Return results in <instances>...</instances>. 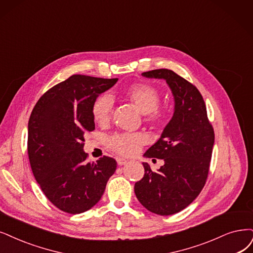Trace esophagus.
Instances as JSON below:
<instances>
[{
  "label": "esophagus",
  "instance_id": "1",
  "mask_svg": "<svg viewBox=\"0 0 253 253\" xmlns=\"http://www.w3.org/2000/svg\"><path fill=\"white\" fill-rule=\"evenodd\" d=\"M117 163H118V165H119V166H124V165H126V164L128 163V161H126L125 158L118 157V158H117Z\"/></svg>",
  "mask_w": 253,
  "mask_h": 253
}]
</instances>
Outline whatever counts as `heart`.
Here are the masks:
<instances>
[{
	"label": "heart",
	"instance_id": "heart-1",
	"mask_svg": "<svg viewBox=\"0 0 253 253\" xmlns=\"http://www.w3.org/2000/svg\"><path fill=\"white\" fill-rule=\"evenodd\" d=\"M127 99L142 112L146 115V121L150 123H161L165 118L162 110H158V104L161 101V95L154 86L146 83H138L130 86L126 90ZM114 100L104 93L99 96L92 104V117L99 125H106L109 123ZM147 142L143 133H120L111 136L108 141L109 147L117 153L130 156L137 153L142 145Z\"/></svg>",
	"mask_w": 253,
	"mask_h": 253
}]
</instances>
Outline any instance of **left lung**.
Wrapping results in <instances>:
<instances>
[{
  "instance_id": "1",
  "label": "left lung",
  "mask_w": 253,
  "mask_h": 253,
  "mask_svg": "<svg viewBox=\"0 0 253 253\" xmlns=\"http://www.w3.org/2000/svg\"><path fill=\"white\" fill-rule=\"evenodd\" d=\"M164 79L174 97L173 117L158 141L145 152L165 164L153 172L143 163L145 175L134 184L137 200L161 216H169L190 205L205 184L214 143L212 126L199 90L175 72L160 69L142 74Z\"/></svg>"
}]
</instances>
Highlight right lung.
Instances as JSON below:
<instances>
[{"instance_id": "1", "label": "right lung", "mask_w": 253, "mask_h": 253, "mask_svg": "<svg viewBox=\"0 0 253 253\" xmlns=\"http://www.w3.org/2000/svg\"><path fill=\"white\" fill-rule=\"evenodd\" d=\"M118 78L73 75L41 97L28 123V155L43 194L72 214L90 210L101 199L117 162L103 156L85 163L84 133L95 129L92 104Z\"/></svg>"}]
</instances>
